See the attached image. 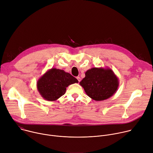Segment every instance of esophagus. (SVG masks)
<instances>
[{
	"mask_svg": "<svg viewBox=\"0 0 153 153\" xmlns=\"http://www.w3.org/2000/svg\"><path fill=\"white\" fill-rule=\"evenodd\" d=\"M77 79L78 82H80V80H81L80 77H77Z\"/></svg>",
	"mask_w": 153,
	"mask_h": 153,
	"instance_id": "1",
	"label": "esophagus"
}]
</instances>
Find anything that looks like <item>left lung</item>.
Returning a JSON list of instances; mask_svg holds the SVG:
<instances>
[{
    "instance_id": "left-lung-1",
    "label": "left lung",
    "mask_w": 153,
    "mask_h": 153,
    "mask_svg": "<svg viewBox=\"0 0 153 153\" xmlns=\"http://www.w3.org/2000/svg\"><path fill=\"white\" fill-rule=\"evenodd\" d=\"M80 85L88 96L94 100L102 101L116 93L119 82L111 68L94 67L85 72V77Z\"/></svg>"
}]
</instances>
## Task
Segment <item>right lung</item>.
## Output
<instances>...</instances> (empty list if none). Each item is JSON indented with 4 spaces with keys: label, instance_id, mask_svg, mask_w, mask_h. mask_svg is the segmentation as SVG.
<instances>
[{
    "label": "right lung",
    "instance_id": "1",
    "mask_svg": "<svg viewBox=\"0 0 153 153\" xmlns=\"http://www.w3.org/2000/svg\"><path fill=\"white\" fill-rule=\"evenodd\" d=\"M78 82L77 79L70 73L52 68L39 79L37 88L43 99L55 101L65 93L70 85Z\"/></svg>",
    "mask_w": 153,
    "mask_h": 153
}]
</instances>
